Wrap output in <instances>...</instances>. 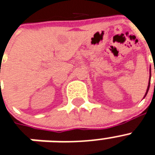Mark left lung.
<instances>
[{
  "instance_id": "obj_1",
  "label": "left lung",
  "mask_w": 155,
  "mask_h": 155,
  "mask_svg": "<svg viewBox=\"0 0 155 155\" xmlns=\"http://www.w3.org/2000/svg\"><path fill=\"white\" fill-rule=\"evenodd\" d=\"M150 78H151V72H150V78H149V83H148V87H147V90H146V94H145V95H144V98L146 96V94H147V93H148L149 91V88H150ZM143 98V99H144Z\"/></svg>"
}]
</instances>
